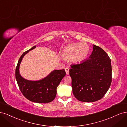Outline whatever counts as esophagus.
Segmentation results:
<instances>
[{
	"mask_svg": "<svg viewBox=\"0 0 127 127\" xmlns=\"http://www.w3.org/2000/svg\"><path fill=\"white\" fill-rule=\"evenodd\" d=\"M69 69L68 68H65V71H66L67 75H69Z\"/></svg>",
	"mask_w": 127,
	"mask_h": 127,
	"instance_id": "1",
	"label": "esophagus"
}]
</instances>
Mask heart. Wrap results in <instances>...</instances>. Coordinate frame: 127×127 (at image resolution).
<instances>
[{
	"mask_svg": "<svg viewBox=\"0 0 127 127\" xmlns=\"http://www.w3.org/2000/svg\"><path fill=\"white\" fill-rule=\"evenodd\" d=\"M62 56L66 59H70L71 62L79 64L85 60L90 52V47L84 42L69 44L62 50Z\"/></svg>",
	"mask_w": 127,
	"mask_h": 127,
	"instance_id": "heart-1",
	"label": "heart"
}]
</instances>
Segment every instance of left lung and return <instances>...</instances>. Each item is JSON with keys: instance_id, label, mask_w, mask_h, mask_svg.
Segmentation results:
<instances>
[{"instance_id": "1", "label": "left lung", "mask_w": 127, "mask_h": 127, "mask_svg": "<svg viewBox=\"0 0 127 127\" xmlns=\"http://www.w3.org/2000/svg\"><path fill=\"white\" fill-rule=\"evenodd\" d=\"M89 59L71 64L69 70L72 92L78 100L93 102L106 94L112 82L111 59L100 47L93 44Z\"/></svg>"}]
</instances>
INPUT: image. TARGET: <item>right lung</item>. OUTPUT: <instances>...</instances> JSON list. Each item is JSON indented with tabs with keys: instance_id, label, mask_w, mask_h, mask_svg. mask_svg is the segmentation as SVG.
Instances as JSON below:
<instances>
[{
	"instance_id": "right-lung-1",
	"label": "right lung",
	"mask_w": 127,
	"mask_h": 127,
	"mask_svg": "<svg viewBox=\"0 0 127 127\" xmlns=\"http://www.w3.org/2000/svg\"><path fill=\"white\" fill-rule=\"evenodd\" d=\"M35 48V45L34 46L21 56L15 70V76L20 91L27 99L35 103H47L55 98L57 87L66 75V72L64 69L54 70L45 78L35 81L22 77L19 70L21 61L26 53Z\"/></svg>"
}]
</instances>
